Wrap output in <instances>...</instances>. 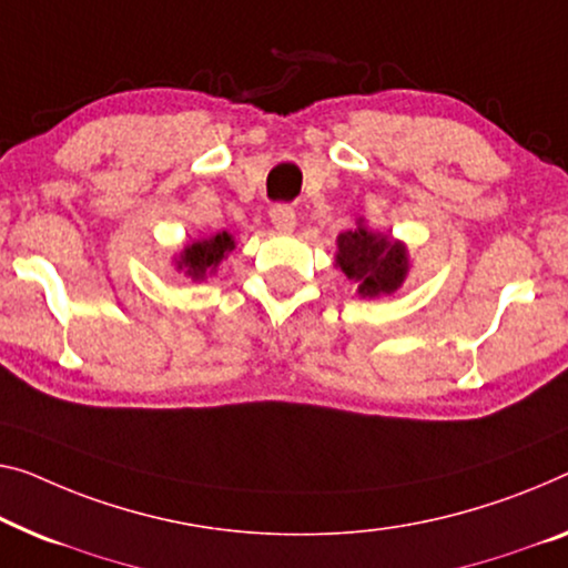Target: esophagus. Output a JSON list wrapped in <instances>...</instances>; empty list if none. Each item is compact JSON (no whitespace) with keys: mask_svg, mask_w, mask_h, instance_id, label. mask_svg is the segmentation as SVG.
Returning a JSON list of instances; mask_svg holds the SVG:
<instances>
[{"mask_svg":"<svg viewBox=\"0 0 568 568\" xmlns=\"http://www.w3.org/2000/svg\"><path fill=\"white\" fill-rule=\"evenodd\" d=\"M270 219H273L277 232L291 234L295 230V211L291 206H273L270 209Z\"/></svg>","mask_w":568,"mask_h":568,"instance_id":"obj_1","label":"esophagus"}]
</instances>
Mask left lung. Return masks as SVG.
<instances>
[{
	"label": "left lung",
	"mask_w": 568,
	"mask_h": 568,
	"mask_svg": "<svg viewBox=\"0 0 568 568\" xmlns=\"http://www.w3.org/2000/svg\"><path fill=\"white\" fill-rule=\"evenodd\" d=\"M334 265L357 285L362 298L393 295L410 275L408 244L393 234L377 232L359 219L354 230L336 236Z\"/></svg>",
	"instance_id": "1"
}]
</instances>
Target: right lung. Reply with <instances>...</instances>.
I'll return each mask as SVG.
<instances>
[{"label": "right lung", "instance_id": "right-lung-1", "mask_svg": "<svg viewBox=\"0 0 568 568\" xmlns=\"http://www.w3.org/2000/svg\"><path fill=\"white\" fill-rule=\"evenodd\" d=\"M236 247L234 234L216 232L209 236H199V240L183 242V247L173 255V265L178 273L191 277L193 283H203L206 277L216 275L222 262L230 257V252Z\"/></svg>", "mask_w": 568, "mask_h": 568}]
</instances>
